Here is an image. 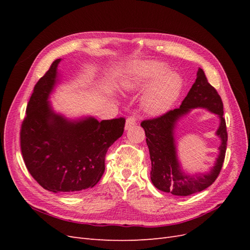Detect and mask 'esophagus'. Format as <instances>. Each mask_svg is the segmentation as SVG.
Returning a JSON list of instances; mask_svg holds the SVG:
<instances>
[{
	"label": "esophagus",
	"mask_w": 250,
	"mask_h": 250,
	"mask_svg": "<svg viewBox=\"0 0 250 250\" xmlns=\"http://www.w3.org/2000/svg\"><path fill=\"white\" fill-rule=\"evenodd\" d=\"M135 123H137V119H135V117H128L126 120L125 129H128V128H130L131 126L135 125Z\"/></svg>",
	"instance_id": "esophagus-1"
}]
</instances>
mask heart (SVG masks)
Returning a JSON list of instances; mask_svg holds the SVG:
<instances>
[{
	"instance_id": "1",
	"label": "heart",
	"mask_w": 250,
	"mask_h": 250,
	"mask_svg": "<svg viewBox=\"0 0 250 250\" xmlns=\"http://www.w3.org/2000/svg\"><path fill=\"white\" fill-rule=\"evenodd\" d=\"M152 83L144 98V107L155 115L166 111L176 101L183 88V79L178 74L169 72L166 63L140 62L129 66L123 86L128 90H139Z\"/></svg>"
}]
</instances>
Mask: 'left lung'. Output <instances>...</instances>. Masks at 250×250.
Segmentation results:
<instances>
[{
    "instance_id": "8db88e82",
    "label": "left lung",
    "mask_w": 250,
    "mask_h": 250,
    "mask_svg": "<svg viewBox=\"0 0 250 250\" xmlns=\"http://www.w3.org/2000/svg\"><path fill=\"white\" fill-rule=\"evenodd\" d=\"M195 107L208 108L221 118V126L217 133L222 139V145L216 165L210 172L188 177L180 170L172 134L177 120ZM141 126L147 138L151 160V180L156 188L175 196H188L206 190L214 184L224 163L228 131L223 118L221 97L216 88L209 84L202 69H198L197 78L180 107L169 110L160 117L144 120Z\"/></svg>"
}]
</instances>
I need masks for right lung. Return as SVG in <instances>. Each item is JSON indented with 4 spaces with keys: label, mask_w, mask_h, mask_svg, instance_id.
I'll use <instances>...</instances> for the list:
<instances>
[{
    "label": "right lung",
    "mask_w": 250,
    "mask_h": 250,
    "mask_svg": "<svg viewBox=\"0 0 250 250\" xmlns=\"http://www.w3.org/2000/svg\"><path fill=\"white\" fill-rule=\"evenodd\" d=\"M53 62L37 81L27 105L20 140L22 160L44 190L75 194L93 188L105 170V155L125 127V119L71 122L52 110L48 98L56 82Z\"/></svg>",
    "instance_id": "1"
}]
</instances>
